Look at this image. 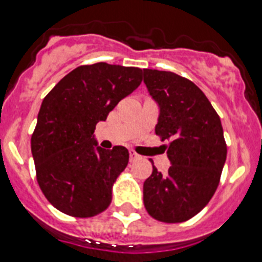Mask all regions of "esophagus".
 <instances>
[{"label":"esophagus","instance_id":"1","mask_svg":"<svg viewBox=\"0 0 262 262\" xmlns=\"http://www.w3.org/2000/svg\"><path fill=\"white\" fill-rule=\"evenodd\" d=\"M129 156H130V162H134V161H137V159L141 158L140 154H137L134 150H130L129 151Z\"/></svg>","mask_w":262,"mask_h":262}]
</instances>
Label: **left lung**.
Wrapping results in <instances>:
<instances>
[{"label": "left lung", "instance_id": "obj_1", "mask_svg": "<svg viewBox=\"0 0 262 262\" xmlns=\"http://www.w3.org/2000/svg\"><path fill=\"white\" fill-rule=\"evenodd\" d=\"M144 83L158 105L156 133L170 141L171 163L166 174L153 166L144 182L145 208L159 222H186L203 210L219 185L227 158L222 121L202 90L186 77L146 68Z\"/></svg>", "mask_w": 262, "mask_h": 262}]
</instances>
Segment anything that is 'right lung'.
<instances>
[{"instance_id":"obj_1","label":"right lung","mask_w":262,"mask_h":262,"mask_svg":"<svg viewBox=\"0 0 262 262\" xmlns=\"http://www.w3.org/2000/svg\"><path fill=\"white\" fill-rule=\"evenodd\" d=\"M141 81L140 68L95 63L72 70L43 99L31 153L40 190L56 210L91 217L111 204L129 151L100 147L95 128Z\"/></svg>"}]
</instances>
